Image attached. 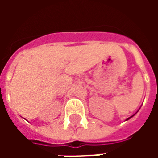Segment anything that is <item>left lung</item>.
I'll return each instance as SVG.
<instances>
[{"label":"left lung","instance_id":"1","mask_svg":"<svg viewBox=\"0 0 158 158\" xmlns=\"http://www.w3.org/2000/svg\"><path fill=\"white\" fill-rule=\"evenodd\" d=\"M134 115H135V114H134ZM134 115H133V116H134ZM133 116H131V117H129V118H128L126 119V120H129V118H132V117H133Z\"/></svg>","mask_w":158,"mask_h":158}]
</instances>
